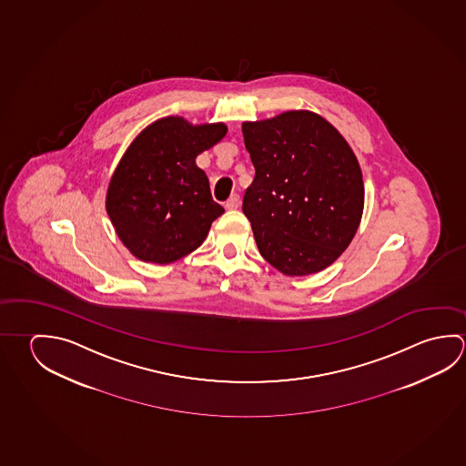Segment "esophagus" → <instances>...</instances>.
<instances>
[{"label":"esophagus","mask_w":466,"mask_h":466,"mask_svg":"<svg viewBox=\"0 0 466 466\" xmlns=\"http://www.w3.org/2000/svg\"><path fill=\"white\" fill-rule=\"evenodd\" d=\"M238 206H240V197H238L237 193H234V195L226 201V208H228V209H237Z\"/></svg>","instance_id":"34e87169"}]
</instances>
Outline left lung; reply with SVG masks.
<instances>
[{
  "label": "left lung",
  "instance_id": "1",
  "mask_svg": "<svg viewBox=\"0 0 466 466\" xmlns=\"http://www.w3.org/2000/svg\"><path fill=\"white\" fill-rule=\"evenodd\" d=\"M255 178L242 211L261 257L289 277L318 273L349 247L363 213V180L326 119L289 111L242 126Z\"/></svg>",
  "mask_w": 466,
  "mask_h": 466
}]
</instances>
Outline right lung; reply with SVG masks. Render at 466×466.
Masks as SVG:
<instances>
[{"label":"right lung","mask_w":466,"mask_h":466,"mask_svg":"<svg viewBox=\"0 0 466 466\" xmlns=\"http://www.w3.org/2000/svg\"><path fill=\"white\" fill-rule=\"evenodd\" d=\"M224 124L164 117L140 132L109 183L106 209L137 258L165 265L203 244L224 208L211 197L197 157L226 136Z\"/></svg>","instance_id":"obj_1"}]
</instances>
